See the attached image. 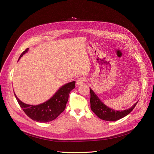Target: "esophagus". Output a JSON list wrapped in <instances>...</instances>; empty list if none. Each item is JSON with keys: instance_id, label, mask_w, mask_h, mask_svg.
Returning <instances> with one entry per match:
<instances>
[{"instance_id": "1", "label": "esophagus", "mask_w": 154, "mask_h": 154, "mask_svg": "<svg viewBox=\"0 0 154 154\" xmlns=\"http://www.w3.org/2000/svg\"><path fill=\"white\" fill-rule=\"evenodd\" d=\"M86 81V79L84 77H79L77 79V81H76V84H77V85H81V84H82L85 81Z\"/></svg>"}]
</instances>
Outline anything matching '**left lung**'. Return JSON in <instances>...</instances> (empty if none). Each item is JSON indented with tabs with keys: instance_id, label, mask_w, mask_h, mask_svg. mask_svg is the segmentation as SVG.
Returning <instances> with one entry per match:
<instances>
[{
	"instance_id": "obj_1",
	"label": "left lung",
	"mask_w": 154,
	"mask_h": 154,
	"mask_svg": "<svg viewBox=\"0 0 154 154\" xmlns=\"http://www.w3.org/2000/svg\"><path fill=\"white\" fill-rule=\"evenodd\" d=\"M90 94V103L91 110L100 119L108 121H116L126 116L134 109V108L138 101L136 102V103L134 104V105H133L132 107L129 108V109L122 111H117L108 107L103 102H101V101L98 97V96L94 93V92L91 88Z\"/></svg>"
}]
</instances>
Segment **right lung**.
Returning a JSON list of instances; mask_svg holds the SVG:
<instances>
[{"instance_id": "right-lung-1", "label": "right lung", "mask_w": 154, "mask_h": 154, "mask_svg": "<svg viewBox=\"0 0 154 154\" xmlns=\"http://www.w3.org/2000/svg\"><path fill=\"white\" fill-rule=\"evenodd\" d=\"M28 49L29 48H27L21 53L18 60L27 52ZM75 81L63 85L57 91L52 98L44 103L37 105L24 103L18 98L15 93L14 96L20 106L28 117L36 122H47L54 120L61 112L64 111L68 100V96L71 91L75 88Z\"/></svg>"}]
</instances>
